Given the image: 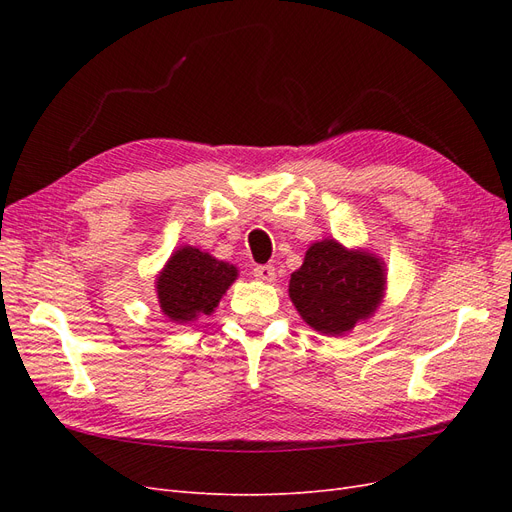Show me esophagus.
Segmentation results:
<instances>
[{"instance_id": "34e87169", "label": "esophagus", "mask_w": 512, "mask_h": 512, "mask_svg": "<svg viewBox=\"0 0 512 512\" xmlns=\"http://www.w3.org/2000/svg\"><path fill=\"white\" fill-rule=\"evenodd\" d=\"M254 277L260 282H273L275 280V267L273 265H260L254 269Z\"/></svg>"}]
</instances>
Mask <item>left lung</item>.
Returning a JSON list of instances; mask_svg holds the SVG:
<instances>
[{
  "label": "left lung",
  "instance_id": "obj_1",
  "mask_svg": "<svg viewBox=\"0 0 512 512\" xmlns=\"http://www.w3.org/2000/svg\"><path fill=\"white\" fill-rule=\"evenodd\" d=\"M288 294L305 324L342 337L378 312L386 294V265L365 247L320 239L307 247L303 265L290 275Z\"/></svg>",
  "mask_w": 512,
  "mask_h": 512
}]
</instances>
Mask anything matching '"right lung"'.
Returning <instances> with one entry per match:
<instances>
[{
  "label": "right lung",
  "mask_w": 512,
  "mask_h": 512,
  "mask_svg": "<svg viewBox=\"0 0 512 512\" xmlns=\"http://www.w3.org/2000/svg\"><path fill=\"white\" fill-rule=\"evenodd\" d=\"M239 269L194 245H181L156 275V294L162 314L177 324L211 316Z\"/></svg>",
  "instance_id": "1"
}]
</instances>
